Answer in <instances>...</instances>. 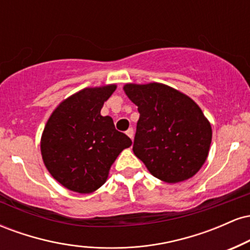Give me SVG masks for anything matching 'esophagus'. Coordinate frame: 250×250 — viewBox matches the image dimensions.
<instances>
[{
  "label": "esophagus",
  "mask_w": 250,
  "mask_h": 250,
  "mask_svg": "<svg viewBox=\"0 0 250 250\" xmlns=\"http://www.w3.org/2000/svg\"><path fill=\"white\" fill-rule=\"evenodd\" d=\"M125 134H127V135H128V136H129V137H130V139H131V140H133V139H134V129H133V128H129V129H128V130H127V131H125Z\"/></svg>",
  "instance_id": "obj_1"
}]
</instances>
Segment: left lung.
<instances>
[{"label": "left lung", "instance_id": "left-lung-1", "mask_svg": "<svg viewBox=\"0 0 250 250\" xmlns=\"http://www.w3.org/2000/svg\"><path fill=\"white\" fill-rule=\"evenodd\" d=\"M137 105L133 151L157 179L175 183L194 176L207 160L210 123L185 94L161 84L125 85Z\"/></svg>", "mask_w": 250, "mask_h": 250}]
</instances>
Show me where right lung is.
<instances>
[{
    "instance_id": "add662e5",
    "label": "right lung",
    "mask_w": 250,
    "mask_h": 250,
    "mask_svg": "<svg viewBox=\"0 0 250 250\" xmlns=\"http://www.w3.org/2000/svg\"><path fill=\"white\" fill-rule=\"evenodd\" d=\"M116 85L85 88L57 107L45 125L41 153L51 176L63 187L88 194L99 189L125 148L131 146L101 109Z\"/></svg>"
}]
</instances>
